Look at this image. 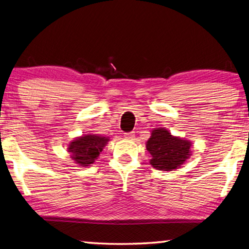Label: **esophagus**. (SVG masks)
<instances>
[{
  "label": "esophagus",
  "mask_w": 249,
  "mask_h": 249,
  "mask_svg": "<svg viewBox=\"0 0 249 249\" xmlns=\"http://www.w3.org/2000/svg\"><path fill=\"white\" fill-rule=\"evenodd\" d=\"M124 137L126 138V140H133V138H135V134H134V132L125 133L124 134Z\"/></svg>",
  "instance_id": "1"
}]
</instances>
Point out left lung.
Here are the masks:
<instances>
[{"instance_id": "obj_1", "label": "left lung", "mask_w": 249, "mask_h": 249, "mask_svg": "<svg viewBox=\"0 0 249 249\" xmlns=\"http://www.w3.org/2000/svg\"><path fill=\"white\" fill-rule=\"evenodd\" d=\"M190 141L174 136L167 128L151 130L146 149L150 154L149 163L157 170L172 171L178 169L192 155Z\"/></svg>"}]
</instances>
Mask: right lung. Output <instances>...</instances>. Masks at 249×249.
<instances>
[{
    "mask_svg": "<svg viewBox=\"0 0 249 249\" xmlns=\"http://www.w3.org/2000/svg\"><path fill=\"white\" fill-rule=\"evenodd\" d=\"M108 142V137L98 134H87L71 141L67 150L70 153V158L73 162L80 167H89L98 159Z\"/></svg>",
    "mask_w": 249,
    "mask_h": 249,
    "instance_id": "right-lung-1",
    "label": "right lung"
}]
</instances>
